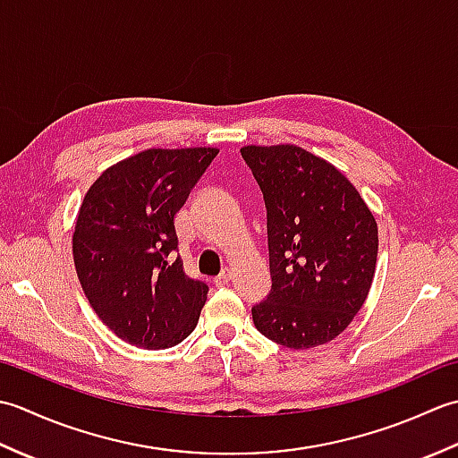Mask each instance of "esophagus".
Instances as JSON below:
<instances>
[{
	"mask_svg": "<svg viewBox=\"0 0 458 458\" xmlns=\"http://www.w3.org/2000/svg\"><path fill=\"white\" fill-rule=\"evenodd\" d=\"M230 279H232V274L226 269V271H222V274H220L218 277H214V285H216V287H224V285H228Z\"/></svg>",
	"mask_w": 458,
	"mask_h": 458,
	"instance_id": "1",
	"label": "esophagus"
}]
</instances>
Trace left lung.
Here are the masks:
<instances>
[{"label": "left lung", "mask_w": 458, "mask_h": 458, "mask_svg": "<svg viewBox=\"0 0 458 458\" xmlns=\"http://www.w3.org/2000/svg\"><path fill=\"white\" fill-rule=\"evenodd\" d=\"M267 210L271 291L251 307L274 343L305 350L336 338L374 279L377 226L343 173L297 145H248Z\"/></svg>", "instance_id": "left-lung-1"}]
</instances>
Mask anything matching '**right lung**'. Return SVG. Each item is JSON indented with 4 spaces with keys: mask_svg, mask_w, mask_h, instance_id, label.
I'll use <instances>...</instances> for the list:
<instances>
[{
    "mask_svg": "<svg viewBox=\"0 0 458 458\" xmlns=\"http://www.w3.org/2000/svg\"><path fill=\"white\" fill-rule=\"evenodd\" d=\"M216 155L141 151L86 192L72 236L76 274L96 315L125 343L169 348L199 323L208 285L184 274L174 214Z\"/></svg>",
    "mask_w": 458,
    "mask_h": 458,
    "instance_id": "obj_1",
    "label": "right lung"
}]
</instances>
